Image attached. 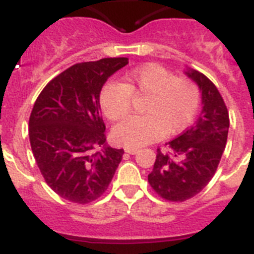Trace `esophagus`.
I'll list each match as a JSON object with an SVG mask.
<instances>
[{
	"instance_id": "esophagus-1",
	"label": "esophagus",
	"mask_w": 254,
	"mask_h": 254,
	"mask_svg": "<svg viewBox=\"0 0 254 254\" xmlns=\"http://www.w3.org/2000/svg\"><path fill=\"white\" fill-rule=\"evenodd\" d=\"M125 151H127V154H137V153H138V149H137V147H125Z\"/></svg>"
}]
</instances>
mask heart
<instances>
[{
  "label": "heart",
  "instance_id": "obj_1",
  "mask_svg": "<svg viewBox=\"0 0 254 254\" xmlns=\"http://www.w3.org/2000/svg\"><path fill=\"white\" fill-rule=\"evenodd\" d=\"M143 116L130 117L115 127L116 142L138 147L163 134L185 130L196 115L200 92L187 77H178L161 64L149 63L125 75L124 83H108L100 92V107L111 121H121L131 109L133 97H146Z\"/></svg>",
  "mask_w": 254,
  "mask_h": 254
}]
</instances>
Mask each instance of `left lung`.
Instances as JSON below:
<instances>
[{
	"label": "left lung",
	"mask_w": 254,
	"mask_h": 254,
	"mask_svg": "<svg viewBox=\"0 0 254 254\" xmlns=\"http://www.w3.org/2000/svg\"><path fill=\"white\" fill-rule=\"evenodd\" d=\"M201 91L200 117L179 137L157 150L147 181L165 200L185 201L200 192L216 173L229 129L228 109L220 92L208 77L187 71Z\"/></svg>",
	"instance_id": "left-lung-1"
}]
</instances>
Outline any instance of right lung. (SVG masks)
Masks as SVG:
<instances>
[{"label": "right lung", "mask_w": 254, "mask_h": 254, "mask_svg": "<svg viewBox=\"0 0 254 254\" xmlns=\"http://www.w3.org/2000/svg\"><path fill=\"white\" fill-rule=\"evenodd\" d=\"M127 58H104L71 65L47 83L29 120L31 150L41 174L65 200L88 204L112 182L124 149L105 146L101 88Z\"/></svg>", "instance_id": "add662e5"}]
</instances>
